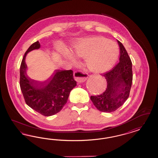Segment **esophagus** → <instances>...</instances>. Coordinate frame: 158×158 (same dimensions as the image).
<instances>
[{"label":"esophagus","mask_w":158,"mask_h":158,"mask_svg":"<svg viewBox=\"0 0 158 158\" xmlns=\"http://www.w3.org/2000/svg\"><path fill=\"white\" fill-rule=\"evenodd\" d=\"M74 78L76 81L79 83L86 81L87 79V74L81 71H77L73 73Z\"/></svg>","instance_id":"obj_1"}]
</instances>
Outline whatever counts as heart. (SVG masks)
Here are the masks:
<instances>
[{"mask_svg": "<svg viewBox=\"0 0 158 158\" xmlns=\"http://www.w3.org/2000/svg\"><path fill=\"white\" fill-rule=\"evenodd\" d=\"M72 52L77 57L85 58L87 67L92 72L102 73L110 69L116 60L119 49L114 41L102 36L86 37L77 41ZM60 54L74 65L77 58L67 50H61Z\"/></svg>", "mask_w": 158, "mask_h": 158, "instance_id": "b5f03b06", "label": "heart"}]
</instances>
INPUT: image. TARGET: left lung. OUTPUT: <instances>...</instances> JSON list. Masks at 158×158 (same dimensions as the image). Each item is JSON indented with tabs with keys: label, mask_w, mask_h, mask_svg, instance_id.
<instances>
[{
	"label": "left lung",
	"mask_w": 158,
	"mask_h": 158,
	"mask_svg": "<svg viewBox=\"0 0 158 158\" xmlns=\"http://www.w3.org/2000/svg\"><path fill=\"white\" fill-rule=\"evenodd\" d=\"M120 48L119 62L110 71L101 75L105 77L107 87L100 95L91 96L90 99L98 110L111 112L124 103L129 96L133 81L132 62L122 43Z\"/></svg>",
	"instance_id": "1"
}]
</instances>
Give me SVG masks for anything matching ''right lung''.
Masks as SVG:
<instances>
[{"label":"right lung","instance_id":"right-lung-1","mask_svg":"<svg viewBox=\"0 0 158 158\" xmlns=\"http://www.w3.org/2000/svg\"><path fill=\"white\" fill-rule=\"evenodd\" d=\"M40 48L37 41L30 46L20 66L19 85L26 104L41 115H55L66 104L70 92L77 86L72 70H56L50 81H36L27 74L25 57L27 53Z\"/></svg>","mask_w":158,"mask_h":158}]
</instances>
